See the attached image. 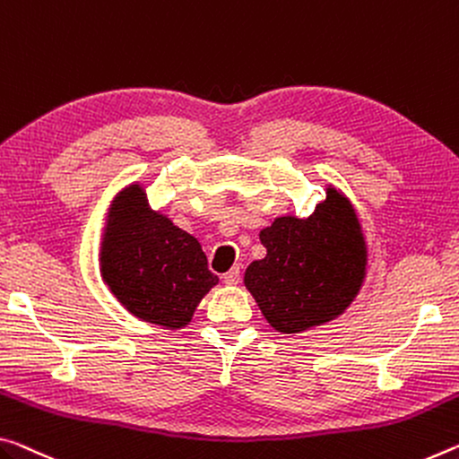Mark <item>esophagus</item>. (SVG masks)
Instances as JSON below:
<instances>
[{
  "instance_id": "34e87169",
  "label": "esophagus",
  "mask_w": 459,
  "mask_h": 459,
  "mask_svg": "<svg viewBox=\"0 0 459 459\" xmlns=\"http://www.w3.org/2000/svg\"><path fill=\"white\" fill-rule=\"evenodd\" d=\"M222 281L227 283V286H237V283L241 281V269H238V267L229 269V272L222 275Z\"/></svg>"
}]
</instances>
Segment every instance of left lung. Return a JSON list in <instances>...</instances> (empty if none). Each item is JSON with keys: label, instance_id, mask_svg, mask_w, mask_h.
<instances>
[{"label": "left lung", "instance_id": "8db88e82", "mask_svg": "<svg viewBox=\"0 0 459 459\" xmlns=\"http://www.w3.org/2000/svg\"><path fill=\"white\" fill-rule=\"evenodd\" d=\"M259 238L267 255L247 267L245 288L275 331L296 334L329 323L359 294L366 237L351 202L333 186L308 218L278 216Z\"/></svg>", "mask_w": 459, "mask_h": 459}]
</instances>
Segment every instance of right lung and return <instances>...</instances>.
Segmentation results:
<instances>
[{"mask_svg":"<svg viewBox=\"0 0 459 459\" xmlns=\"http://www.w3.org/2000/svg\"><path fill=\"white\" fill-rule=\"evenodd\" d=\"M101 237V278L141 321L181 329L218 283L198 238L151 210L141 184L112 200Z\"/></svg>","mask_w":459,"mask_h":459,"instance_id":"add662e5","label":"right lung"}]
</instances>
